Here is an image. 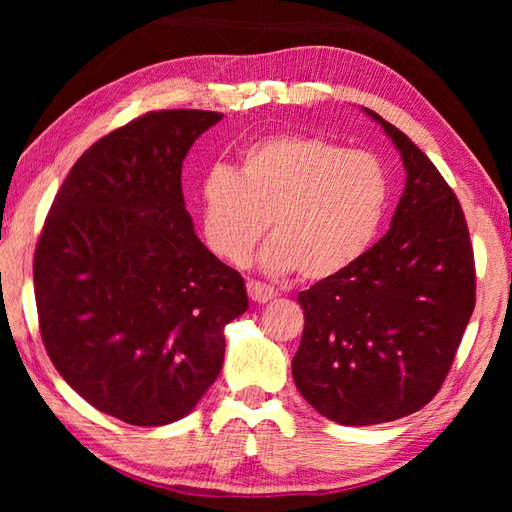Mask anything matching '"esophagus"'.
<instances>
[{
    "label": "esophagus",
    "instance_id": "obj_1",
    "mask_svg": "<svg viewBox=\"0 0 512 512\" xmlns=\"http://www.w3.org/2000/svg\"><path fill=\"white\" fill-rule=\"evenodd\" d=\"M246 290H248V297L255 303H268L277 297V290L262 284V281H248Z\"/></svg>",
    "mask_w": 512,
    "mask_h": 512
}]
</instances>
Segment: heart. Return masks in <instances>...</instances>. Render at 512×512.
<instances>
[{
	"label": "heart",
	"mask_w": 512,
	"mask_h": 512,
	"mask_svg": "<svg viewBox=\"0 0 512 512\" xmlns=\"http://www.w3.org/2000/svg\"><path fill=\"white\" fill-rule=\"evenodd\" d=\"M389 206V173L378 156L323 136L281 134L257 140L239 169L217 165L200 182L204 244L242 266L268 231L262 264L328 281L361 259Z\"/></svg>",
	"instance_id": "b5f03b06"
}]
</instances>
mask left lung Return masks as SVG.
<instances>
[{
    "label": "left lung",
    "instance_id": "8db88e82",
    "mask_svg": "<svg viewBox=\"0 0 512 512\" xmlns=\"http://www.w3.org/2000/svg\"><path fill=\"white\" fill-rule=\"evenodd\" d=\"M400 151L407 182L385 237L345 273L299 292L306 317L292 378L339 424L391 422L438 394L475 308L462 206L436 165L363 107Z\"/></svg>",
    "mask_w": 512,
    "mask_h": 512
}]
</instances>
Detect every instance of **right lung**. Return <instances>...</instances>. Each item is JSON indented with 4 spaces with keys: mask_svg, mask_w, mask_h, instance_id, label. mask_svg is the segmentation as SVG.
I'll list each match as a JSON object with an SVG mask.
<instances>
[{
    "mask_svg": "<svg viewBox=\"0 0 512 512\" xmlns=\"http://www.w3.org/2000/svg\"><path fill=\"white\" fill-rule=\"evenodd\" d=\"M220 112L160 110L74 162L35 250L50 361L92 407L136 427L187 416L224 363L242 275L193 231L182 160Z\"/></svg>",
    "mask_w": 512,
    "mask_h": 512,
    "instance_id": "1",
    "label": "right lung"
}]
</instances>
